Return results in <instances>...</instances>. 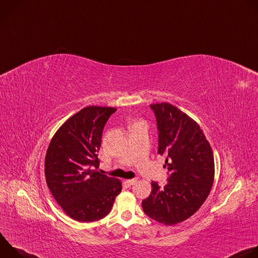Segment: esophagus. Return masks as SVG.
Returning <instances> with one entry per match:
<instances>
[{"instance_id": "1", "label": "esophagus", "mask_w": 258, "mask_h": 258, "mask_svg": "<svg viewBox=\"0 0 258 258\" xmlns=\"http://www.w3.org/2000/svg\"><path fill=\"white\" fill-rule=\"evenodd\" d=\"M136 181H137V178H131V179L126 180V183H127L128 186H132V185H134Z\"/></svg>"}]
</instances>
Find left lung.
<instances>
[{
	"label": "left lung",
	"mask_w": 258,
	"mask_h": 258,
	"mask_svg": "<svg viewBox=\"0 0 258 258\" xmlns=\"http://www.w3.org/2000/svg\"><path fill=\"white\" fill-rule=\"evenodd\" d=\"M158 131V151L166 156L167 183L152 181L142 202L144 212L158 223L172 226L193 215L204 203L214 177L211 147L192 118L169 103L150 105Z\"/></svg>",
	"instance_id": "obj_1"
}]
</instances>
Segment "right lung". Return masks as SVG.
Segmentation results:
<instances>
[{
  "label": "right lung",
  "mask_w": 258,
  "mask_h": 258,
  "mask_svg": "<svg viewBox=\"0 0 258 258\" xmlns=\"http://www.w3.org/2000/svg\"><path fill=\"white\" fill-rule=\"evenodd\" d=\"M115 111L112 107H86L64 122L49 145L47 185L65 213L78 222L105 217L121 192L119 179L97 170L103 130Z\"/></svg>",
  "instance_id": "add662e5"
}]
</instances>
